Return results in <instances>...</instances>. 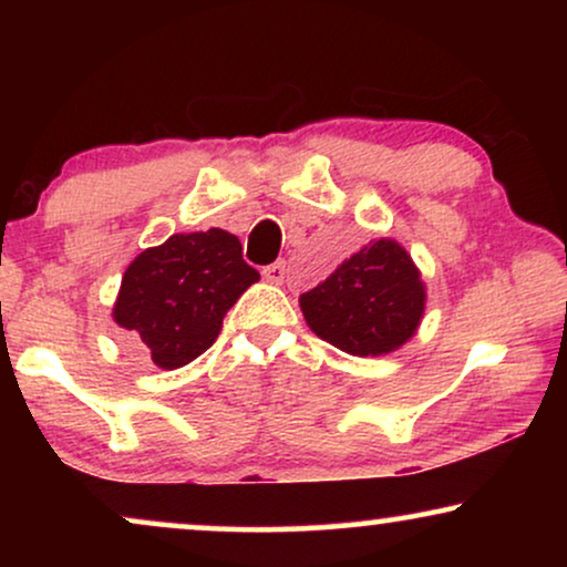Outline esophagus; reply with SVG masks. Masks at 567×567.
Segmentation results:
<instances>
[{
	"instance_id": "1",
	"label": "esophagus",
	"mask_w": 567,
	"mask_h": 567,
	"mask_svg": "<svg viewBox=\"0 0 567 567\" xmlns=\"http://www.w3.org/2000/svg\"><path fill=\"white\" fill-rule=\"evenodd\" d=\"M262 278H266V281H270V284H284V278H286V262H284V260L270 262V266L262 268Z\"/></svg>"
}]
</instances>
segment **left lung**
<instances>
[{
    "instance_id": "8db88e82",
    "label": "left lung",
    "mask_w": 567,
    "mask_h": 567,
    "mask_svg": "<svg viewBox=\"0 0 567 567\" xmlns=\"http://www.w3.org/2000/svg\"><path fill=\"white\" fill-rule=\"evenodd\" d=\"M299 307L317 338L351 355H384L415 336L425 284L405 247L374 239L340 262Z\"/></svg>"
}]
</instances>
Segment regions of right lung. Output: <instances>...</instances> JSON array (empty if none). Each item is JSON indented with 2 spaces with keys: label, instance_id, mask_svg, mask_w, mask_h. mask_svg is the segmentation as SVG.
I'll use <instances>...</instances> for the list:
<instances>
[{
  "label": "right lung",
  "instance_id": "1",
  "mask_svg": "<svg viewBox=\"0 0 567 567\" xmlns=\"http://www.w3.org/2000/svg\"><path fill=\"white\" fill-rule=\"evenodd\" d=\"M258 278L229 231L173 235L126 268L113 320L159 369H181L214 346L224 315Z\"/></svg>",
  "mask_w": 567,
  "mask_h": 567
}]
</instances>
